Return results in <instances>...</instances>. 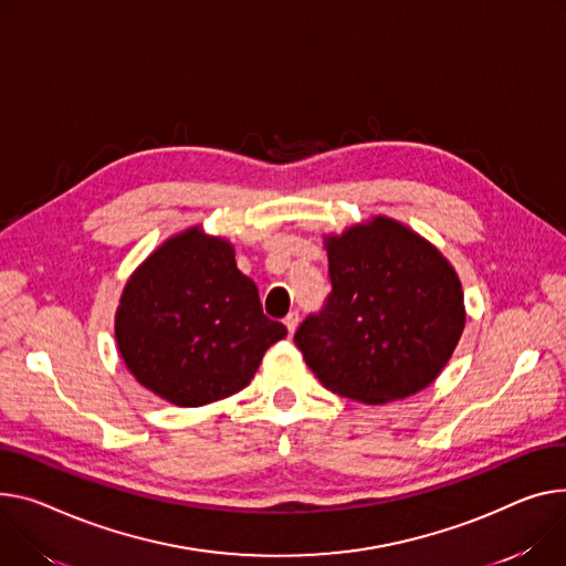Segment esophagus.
I'll use <instances>...</instances> for the list:
<instances>
[{
    "label": "esophagus",
    "mask_w": 566,
    "mask_h": 566,
    "mask_svg": "<svg viewBox=\"0 0 566 566\" xmlns=\"http://www.w3.org/2000/svg\"><path fill=\"white\" fill-rule=\"evenodd\" d=\"M297 323H300V316H297V312H291V314L284 318V325H286V332H289V336H293V332L297 329Z\"/></svg>",
    "instance_id": "esophagus-1"
}]
</instances>
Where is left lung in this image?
Returning a JSON list of instances; mask_svg holds the SVG:
<instances>
[{
    "label": "left lung",
    "mask_w": 566,
    "mask_h": 566,
    "mask_svg": "<svg viewBox=\"0 0 566 566\" xmlns=\"http://www.w3.org/2000/svg\"><path fill=\"white\" fill-rule=\"evenodd\" d=\"M332 293L293 342L325 389L366 405L430 387L467 323L462 282L441 250L389 216L325 234Z\"/></svg>",
    "instance_id": "1"
}]
</instances>
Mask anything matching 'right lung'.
<instances>
[{"label":"right lung","mask_w":566,"mask_h":566,"mask_svg":"<svg viewBox=\"0 0 566 566\" xmlns=\"http://www.w3.org/2000/svg\"><path fill=\"white\" fill-rule=\"evenodd\" d=\"M234 245L193 224L168 237L129 275L116 346L136 382L177 407L239 394L286 327L263 316Z\"/></svg>","instance_id":"add662e5"}]
</instances>
